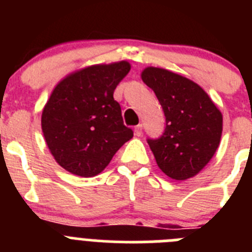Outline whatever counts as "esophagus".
<instances>
[{"label":"esophagus","mask_w":252,"mask_h":252,"mask_svg":"<svg viewBox=\"0 0 252 252\" xmlns=\"http://www.w3.org/2000/svg\"><path fill=\"white\" fill-rule=\"evenodd\" d=\"M135 135H136V136H141V135H142V125H137V126H135Z\"/></svg>","instance_id":"34e87169"}]
</instances>
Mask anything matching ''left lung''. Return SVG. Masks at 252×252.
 Segmentation results:
<instances>
[{
  "label": "left lung",
  "instance_id": "1",
  "mask_svg": "<svg viewBox=\"0 0 252 252\" xmlns=\"http://www.w3.org/2000/svg\"><path fill=\"white\" fill-rule=\"evenodd\" d=\"M141 79L154 91L165 115L161 137L148 140L158 166L171 179L193 178L220 145L221 111L201 86L168 69L148 66Z\"/></svg>",
  "mask_w": 252,
  "mask_h": 252
}]
</instances>
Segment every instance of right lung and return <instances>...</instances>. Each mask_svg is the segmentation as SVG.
Listing matches in <instances>:
<instances>
[{"instance_id": "1", "label": "right lung", "mask_w": 252, "mask_h": 252, "mask_svg": "<svg viewBox=\"0 0 252 252\" xmlns=\"http://www.w3.org/2000/svg\"><path fill=\"white\" fill-rule=\"evenodd\" d=\"M126 60L94 64L64 77L41 115L44 139L62 168L91 178L104 170L133 132L124 125L113 92L130 72Z\"/></svg>"}]
</instances>
